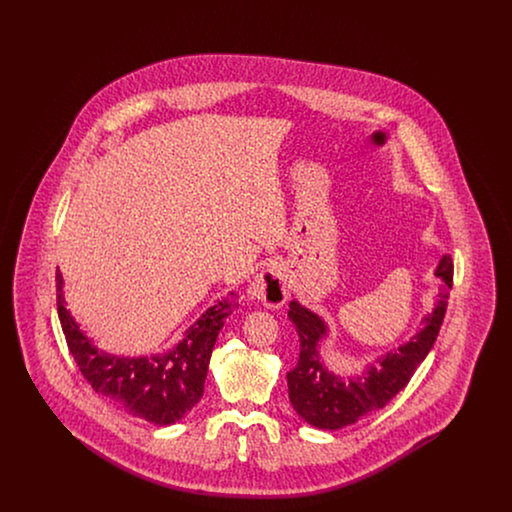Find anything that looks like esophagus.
<instances>
[{"mask_svg":"<svg viewBox=\"0 0 512 512\" xmlns=\"http://www.w3.org/2000/svg\"><path fill=\"white\" fill-rule=\"evenodd\" d=\"M249 293L270 309H280L288 301V280L284 268L274 263L263 268L255 276Z\"/></svg>","mask_w":512,"mask_h":512,"instance_id":"esophagus-1","label":"esophagus"}]
</instances>
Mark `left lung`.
Masks as SVG:
<instances>
[{
  "label": "left lung",
  "instance_id": "1",
  "mask_svg": "<svg viewBox=\"0 0 512 512\" xmlns=\"http://www.w3.org/2000/svg\"><path fill=\"white\" fill-rule=\"evenodd\" d=\"M436 276L441 280V293L434 313L422 320L424 328L409 343L388 353L380 365H372L365 374L347 380L328 372L320 363L318 341L326 336V324L297 301H290L288 317L299 336L297 365L286 374L295 413L322 430H338L386 407L409 384L414 370L436 343L447 309L445 299L453 288L449 255L439 261Z\"/></svg>",
  "mask_w": 512,
  "mask_h": 512
}]
</instances>
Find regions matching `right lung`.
<instances>
[{
	"mask_svg": "<svg viewBox=\"0 0 512 512\" xmlns=\"http://www.w3.org/2000/svg\"><path fill=\"white\" fill-rule=\"evenodd\" d=\"M57 313L69 351L80 374L115 407L147 422L167 426L190 413L203 397L209 359L224 326L234 311V295H226L207 309L188 330L184 341L163 357L117 359L99 353L80 332L65 309L63 278L57 270Z\"/></svg>",
	"mask_w": 512,
	"mask_h": 512,
	"instance_id": "add662e5",
	"label": "right lung"
}]
</instances>
